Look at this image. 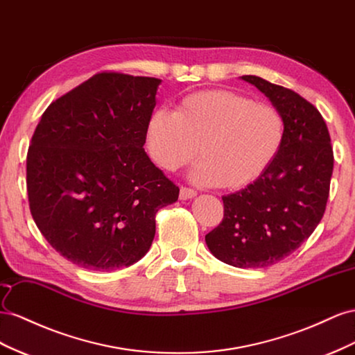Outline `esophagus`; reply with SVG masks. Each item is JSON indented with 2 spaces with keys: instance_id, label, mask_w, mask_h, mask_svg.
<instances>
[{
  "instance_id": "34e87169",
  "label": "esophagus",
  "mask_w": 355,
  "mask_h": 355,
  "mask_svg": "<svg viewBox=\"0 0 355 355\" xmlns=\"http://www.w3.org/2000/svg\"><path fill=\"white\" fill-rule=\"evenodd\" d=\"M196 195H198L196 190L190 189V187H181V189H180V199H183V200L195 198Z\"/></svg>"
}]
</instances>
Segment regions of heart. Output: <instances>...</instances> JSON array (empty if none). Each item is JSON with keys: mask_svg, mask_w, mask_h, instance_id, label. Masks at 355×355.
<instances>
[{"mask_svg": "<svg viewBox=\"0 0 355 355\" xmlns=\"http://www.w3.org/2000/svg\"><path fill=\"white\" fill-rule=\"evenodd\" d=\"M286 119L269 103L227 89L199 90L177 101L174 113L159 108L146 128L151 160L175 172L198 155L195 181L241 190L266 174L286 141Z\"/></svg>", "mask_w": 355, "mask_h": 355, "instance_id": "obj_1", "label": "heart"}]
</instances>
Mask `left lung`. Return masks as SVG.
Masks as SVG:
<instances>
[{
    "instance_id": "left-lung-1",
    "label": "left lung",
    "mask_w": 355,
    "mask_h": 355,
    "mask_svg": "<svg viewBox=\"0 0 355 355\" xmlns=\"http://www.w3.org/2000/svg\"><path fill=\"white\" fill-rule=\"evenodd\" d=\"M254 85L286 119L278 157L256 183L223 196L225 216L205 236L209 251L235 268H268L296 251L326 211L333 148L320 111L295 90L257 76Z\"/></svg>"
}]
</instances>
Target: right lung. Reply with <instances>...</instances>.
Instances as JSON below:
<instances>
[{"instance_id":"add662e5","label":"right lung","mask_w":355,"mask_h":355,"mask_svg":"<svg viewBox=\"0 0 355 355\" xmlns=\"http://www.w3.org/2000/svg\"><path fill=\"white\" fill-rule=\"evenodd\" d=\"M160 80L104 71L53 101L26 156L29 209L60 256L114 270L146 256L180 189L147 156Z\"/></svg>"}]
</instances>
